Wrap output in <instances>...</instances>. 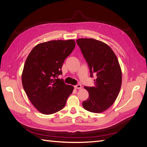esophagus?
I'll return each instance as SVG.
<instances>
[{"mask_svg": "<svg viewBox=\"0 0 147 147\" xmlns=\"http://www.w3.org/2000/svg\"><path fill=\"white\" fill-rule=\"evenodd\" d=\"M74 88L75 89H78V90H80V89H82V85L81 84H77V85L74 86Z\"/></svg>", "mask_w": 147, "mask_h": 147, "instance_id": "34e87169", "label": "esophagus"}]
</instances>
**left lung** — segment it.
Listing matches in <instances>:
<instances>
[{
  "label": "left lung",
  "mask_w": 147,
  "mask_h": 147,
  "mask_svg": "<svg viewBox=\"0 0 147 147\" xmlns=\"http://www.w3.org/2000/svg\"><path fill=\"white\" fill-rule=\"evenodd\" d=\"M77 43L90 68V77L96 75L94 86H84L89 97L83 101V108L92 113L107 110L117 98L122 82L121 70L111 48L93 38H79Z\"/></svg>",
  "instance_id": "8db88e82"
}]
</instances>
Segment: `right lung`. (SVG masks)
<instances>
[{
    "label": "right lung",
    "mask_w": 147,
    "mask_h": 147,
    "mask_svg": "<svg viewBox=\"0 0 147 147\" xmlns=\"http://www.w3.org/2000/svg\"><path fill=\"white\" fill-rule=\"evenodd\" d=\"M75 46L74 40H52L35 46L28 55L22 74V83L31 103L45 115L63 109L74 87L63 79L62 66Z\"/></svg>",
    "instance_id": "1"
}]
</instances>
